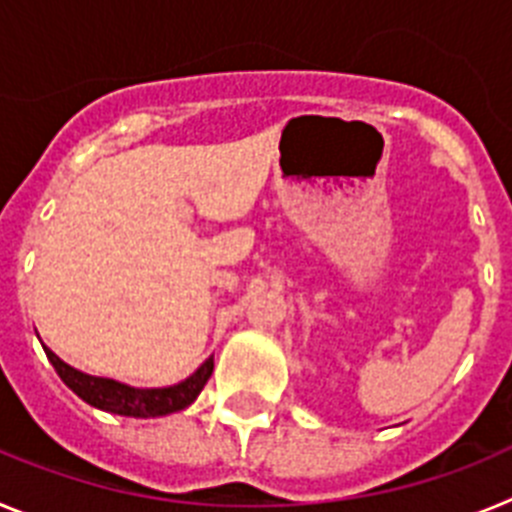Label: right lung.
<instances>
[{
  "instance_id": "right-lung-1",
  "label": "right lung",
  "mask_w": 512,
  "mask_h": 512,
  "mask_svg": "<svg viewBox=\"0 0 512 512\" xmlns=\"http://www.w3.org/2000/svg\"><path fill=\"white\" fill-rule=\"evenodd\" d=\"M45 356L51 359L53 369L63 379V384L69 390H74L81 400L89 402L92 408L107 410V413L115 415H128V418H158V415L179 413V410L189 408L202 392V387L207 384V379L212 374V366H215V361L210 356L192 377L174 384V387L138 390V387L115 382V379L92 377V374L79 372V369H74V366L58 359L51 348H45Z\"/></svg>"
}]
</instances>
